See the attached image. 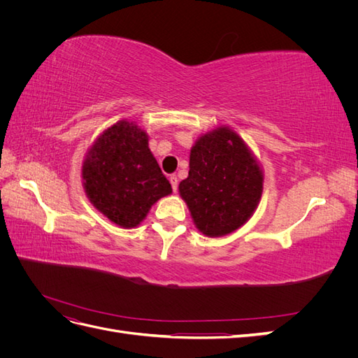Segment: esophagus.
<instances>
[{
	"label": "esophagus",
	"instance_id": "34e87169",
	"mask_svg": "<svg viewBox=\"0 0 358 358\" xmlns=\"http://www.w3.org/2000/svg\"><path fill=\"white\" fill-rule=\"evenodd\" d=\"M169 179H170V183H171V188H173V191L176 192V191H178V185H179V180H178V178H176L175 175H171Z\"/></svg>",
	"mask_w": 358,
	"mask_h": 358
}]
</instances>
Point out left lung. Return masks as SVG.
<instances>
[{"label": "left lung", "instance_id": "8db88e82", "mask_svg": "<svg viewBox=\"0 0 358 358\" xmlns=\"http://www.w3.org/2000/svg\"><path fill=\"white\" fill-rule=\"evenodd\" d=\"M263 180L262 167L239 134L218 127L192 146L188 178L179 183V192L197 229L208 237H222L251 218Z\"/></svg>", "mask_w": 358, "mask_h": 358}]
</instances>
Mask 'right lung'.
<instances>
[{
	"label": "right lung",
	"mask_w": 358,
	"mask_h": 358,
	"mask_svg": "<svg viewBox=\"0 0 358 358\" xmlns=\"http://www.w3.org/2000/svg\"><path fill=\"white\" fill-rule=\"evenodd\" d=\"M148 142L142 128L124 119L104 129L83 161L86 196L122 229H134L152 204L171 194Z\"/></svg>",
	"instance_id": "right-lung-1"
}]
</instances>
